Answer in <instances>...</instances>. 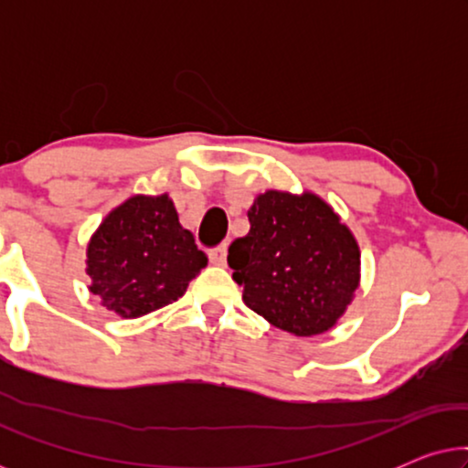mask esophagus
<instances>
[{"label":"esophagus","instance_id":"1","mask_svg":"<svg viewBox=\"0 0 468 468\" xmlns=\"http://www.w3.org/2000/svg\"><path fill=\"white\" fill-rule=\"evenodd\" d=\"M226 258H228V247L226 245H219V247L210 249V251H208L210 264H215V266H226Z\"/></svg>","mask_w":468,"mask_h":468}]
</instances>
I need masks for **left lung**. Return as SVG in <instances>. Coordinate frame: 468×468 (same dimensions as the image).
<instances>
[{
    "instance_id": "obj_1",
    "label": "left lung",
    "mask_w": 468,
    "mask_h": 468,
    "mask_svg": "<svg viewBox=\"0 0 468 468\" xmlns=\"http://www.w3.org/2000/svg\"><path fill=\"white\" fill-rule=\"evenodd\" d=\"M247 236L228 249L249 309L296 336L330 330L354 298L360 249L315 194L266 191L249 208Z\"/></svg>"
}]
</instances>
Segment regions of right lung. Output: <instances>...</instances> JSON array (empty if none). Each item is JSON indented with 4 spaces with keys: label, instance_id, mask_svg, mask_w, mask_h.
I'll use <instances>...</instances> for the list:
<instances>
[{
    "label": "right lung",
    "instance_id": "right-lung-1",
    "mask_svg": "<svg viewBox=\"0 0 468 468\" xmlns=\"http://www.w3.org/2000/svg\"><path fill=\"white\" fill-rule=\"evenodd\" d=\"M207 266L168 196H133L101 221L87 247L91 290L108 311L140 317L175 303Z\"/></svg>",
    "mask_w": 468,
    "mask_h": 468
}]
</instances>
